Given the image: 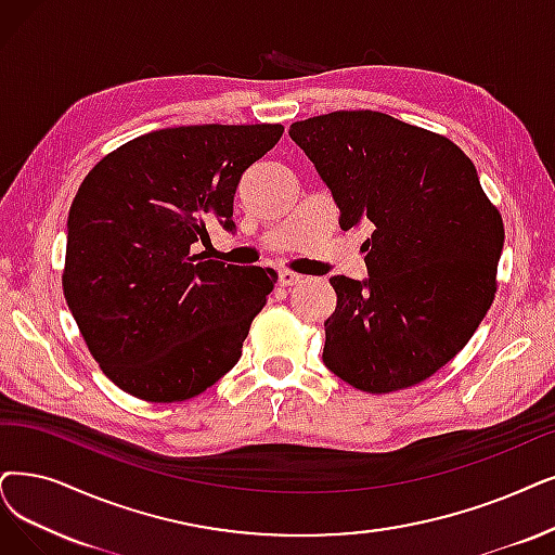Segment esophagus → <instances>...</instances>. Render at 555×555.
Returning <instances> with one entry per match:
<instances>
[{"label": "esophagus", "mask_w": 555, "mask_h": 555, "mask_svg": "<svg viewBox=\"0 0 555 555\" xmlns=\"http://www.w3.org/2000/svg\"><path fill=\"white\" fill-rule=\"evenodd\" d=\"M298 282H302V275H300V273H294V271H282V273H280V284H282V286H294V284H298Z\"/></svg>", "instance_id": "1"}]
</instances>
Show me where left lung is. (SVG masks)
<instances>
[{
	"instance_id": "obj_1",
	"label": "left lung",
	"mask_w": 555,
	"mask_h": 555,
	"mask_svg": "<svg viewBox=\"0 0 555 555\" xmlns=\"http://www.w3.org/2000/svg\"><path fill=\"white\" fill-rule=\"evenodd\" d=\"M339 207L371 228L366 280L330 278L323 362L352 387L424 383L467 346L496 294L503 220L476 166L447 137L380 111H335L289 127Z\"/></svg>"
}]
</instances>
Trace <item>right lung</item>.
<instances>
[{"instance_id": "right-lung-1", "label": "right lung", "mask_w": 555, "mask_h": 555, "mask_svg": "<svg viewBox=\"0 0 555 555\" xmlns=\"http://www.w3.org/2000/svg\"><path fill=\"white\" fill-rule=\"evenodd\" d=\"M282 125L150 131L86 175L68 216L63 294L81 337L122 391L152 403L203 393L238 362L278 273L191 255Z\"/></svg>"}]
</instances>
